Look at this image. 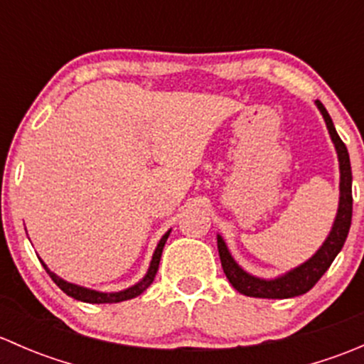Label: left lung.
I'll use <instances>...</instances> for the list:
<instances>
[{
	"mask_svg": "<svg viewBox=\"0 0 364 364\" xmlns=\"http://www.w3.org/2000/svg\"><path fill=\"white\" fill-rule=\"evenodd\" d=\"M318 112L322 114L326 121V128L329 132L333 146H335L336 156H338V168H340V197H338V209L336 216L333 220L331 230L324 243L317 248V252L301 262L299 266L285 271L274 278H262L248 273L247 269L236 262V259L227 247L225 240L220 234H216V245H218L220 260L225 277L232 284V287L237 292L250 297H262V299H287V297H296L306 294L318 280L322 274L329 269L335 257L338 255L343 248L345 240L348 236L352 222V171H350V159L345 144L341 142L340 135L336 134V128L333 124L331 116L326 111L324 105L318 100H315Z\"/></svg>",
	"mask_w": 364,
	"mask_h": 364,
	"instance_id": "1",
	"label": "left lung"
}]
</instances>
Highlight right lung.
<instances>
[{
    "label": "right lung",
    "instance_id": "obj_1",
    "mask_svg": "<svg viewBox=\"0 0 364 364\" xmlns=\"http://www.w3.org/2000/svg\"><path fill=\"white\" fill-rule=\"evenodd\" d=\"M168 234H171V229L167 230V232L164 234V236L160 237L159 245H156L155 252H153V257H151V262H149V267L148 271H146L144 277L141 278V280L137 282V284L130 285V287L123 289V291H116V292H102V291H95V289H90V287H82V285H77V284H72V282H67L65 278L58 277L54 271L49 269V266H47L46 262H43L42 259H40V262H42V266L46 267L47 274H49L50 278H53L54 284L58 285V287L61 289V291L65 292V294L73 297V299L77 301H84V303H91V304H104V303H121V301H127V299H134V297L141 296L142 292L146 291V289L149 287V285L153 284V280H155V274L156 271H159V266H160V259H161V250H164L165 243H167V237Z\"/></svg>",
    "mask_w": 364,
    "mask_h": 364
}]
</instances>
